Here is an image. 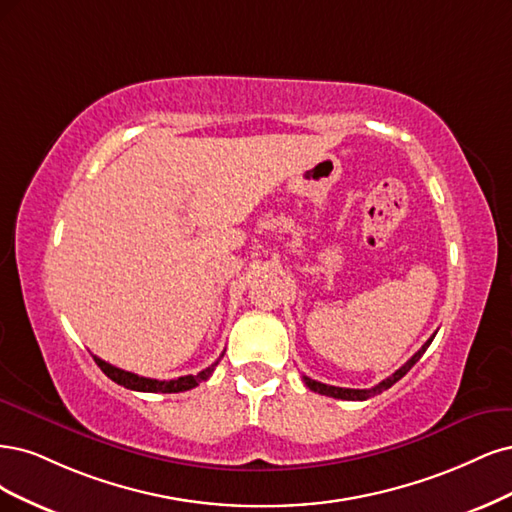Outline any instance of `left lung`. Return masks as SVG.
<instances>
[{"mask_svg":"<svg viewBox=\"0 0 512 512\" xmlns=\"http://www.w3.org/2000/svg\"><path fill=\"white\" fill-rule=\"evenodd\" d=\"M436 336V334H434ZM434 336L427 340L421 349L412 355L406 364L400 368V370H395L389 378H385L383 383H378L376 387H372V389H346V387H334V385H325V383H319V381H312V378H308V376H302V381H304V385L310 389V391H315V393H321V395H329V398H338V400H368V398H372V395H376V393H383L385 389H389L393 383H398L400 378L417 364V361L421 359V355L427 351V346L432 344V340H434Z\"/></svg>","mask_w":512,"mask_h":512,"instance_id":"1","label":"left lung"}]
</instances>
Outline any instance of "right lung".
I'll return each mask as SVG.
<instances>
[{"label": "right lung", "mask_w": 512, "mask_h": 512, "mask_svg": "<svg viewBox=\"0 0 512 512\" xmlns=\"http://www.w3.org/2000/svg\"><path fill=\"white\" fill-rule=\"evenodd\" d=\"M223 357V355H221ZM221 357L214 361L212 366H208L206 370H202L200 374H189V376H180V378H174V381H157V378H146V376H138L134 372H127V370H121L117 366H110L108 361L95 357V364L102 368V372L110 378V381H114L117 385H123L127 389H134V391H146V393H178V391H187V389H193L200 385L202 381H208L210 374L214 372V368H217V364L221 361Z\"/></svg>", "instance_id": "right-lung-1"}]
</instances>
